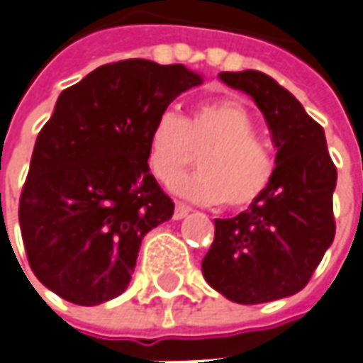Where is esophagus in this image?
<instances>
[{
	"label": "esophagus",
	"instance_id": "34e87169",
	"mask_svg": "<svg viewBox=\"0 0 363 363\" xmlns=\"http://www.w3.org/2000/svg\"><path fill=\"white\" fill-rule=\"evenodd\" d=\"M189 213H191V208H189V206H184V204H181V202H177L172 218H174V220H182V218H184Z\"/></svg>",
	"mask_w": 363,
	"mask_h": 363
}]
</instances>
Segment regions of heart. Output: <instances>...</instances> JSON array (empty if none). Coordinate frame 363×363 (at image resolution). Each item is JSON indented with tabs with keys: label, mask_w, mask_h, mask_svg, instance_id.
<instances>
[{
	"label": "heart",
	"mask_w": 363,
	"mask_h": 363,
	"mask_svg": "<svg viewBox=\"0 0 363 363\" xmlns=\"http://www.w3.org/2000/svg\"><path fill=\"white\" fill-rule=\"evenodd\" d=\"M248 109L234 99L206 101L189 119L162 111L147 143L150 172L162 184L179 181L199 155V172L177 184L191 201L246 208L268 189L274 174L272 152L256 135Z\"/></svg>",
	"instance_id": "obj_1"
}]
</instances>
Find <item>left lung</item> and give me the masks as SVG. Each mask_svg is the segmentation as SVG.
Listing matches in <instances>:
<instances>
[{
  "label": "left lung",
  "instance_id": "obj_1",
  "mask_svg": "<svg viewBox=\"0 0 363 363\" xmlns=\"http://www.w3.org/2000/svg\"><path fill=\"white\" fill-rule=\"evenodd\" d=\"M218 77L252 97L278 152L262 196L233 218H214L202 274L236 304H264L300 292L334 242L337 172L324 129L290 91L254 69Z\"/></svg>",
  "mask_w": 363,
  "mask_h": 363
}]
</instances>
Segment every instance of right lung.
<instances>
[{"mask_svg":"<svg viewBox=\"0 0 363 363\" xmlns=\"http://www.w3.org/2000/svg\"><path fill=\"white\" fill-rule=\"evenodd\" d=\"M201 83L184 65L127 59L59 95L19 201L27 260L51 292L97 306L127 290L145 234L174 213L149 171L150 127Z\"/></svg>","mask_w":363,"mask_h":363,"instance_id":"obj_1","label":"right lung"}]
</instances>
